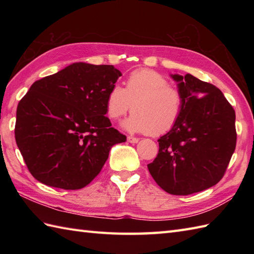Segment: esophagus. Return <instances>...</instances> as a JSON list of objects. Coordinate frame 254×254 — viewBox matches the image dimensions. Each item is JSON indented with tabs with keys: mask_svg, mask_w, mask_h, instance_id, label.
I'll list each match as a JSON object with an SVG mask.
<instances>
[{
	"mask_svg": "<svg viewBox=\"0 0 254 254\" xmlns=\"http://www.w3.org/2000/svg\"><path fill=\"white\" fill-rule=\"evenodd\" d=\"M127 142L132 143V144H136L138 142L137 137H133V136H127Z\"/></svg>",
	"mask_w": 254,
	"mask_h": 254,
	"instance_id": "esophagus-1",
	"label": "esophagus"
}]
</instances>
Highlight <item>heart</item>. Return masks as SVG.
Returning <instances> with one entry per match:
<instances>
[{
	"label": "heart",
	"mask_w": 254,
	"mask_h": 254,
	"mask_svg": "<svg viewBox=\"0 0 254 254\" xmlns=\"http://www.w3.org/2000/svg\"><path fill=\"white\" fill-rule=\"evenodd\" d=\"M183 96L176 86L153 69L139 68L127 79L126 88L113 85L106 98L107 116L117 120L131 109L133 113L122 122L131 133L160 135L171 130L183 109Z\"/></svg>",
	"instance_id": "heart-1"
}]
</instances>
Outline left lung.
Instances as JSON below:
<instances>
[{"mask_svg": "<svg viewBox=\"0 0 254 254\" xmlns=\"http://www.w3.org/2000/svg\"><path fill=\"white\" fill-rule=\"evenodd\" d=\"M170 77L182 93V113L158 139V155L147 167L163 190L189 195L223 178L236 148V113L216 86L191 74Z\"/></svg>", "mask_w": 254, "mask_h": 254, "instance_id": "obj_1", "label": "left lung"}]
</instances>
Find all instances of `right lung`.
Returning <instances> with one entry per match:
<instances>
[{
  "mask_svg": "<svg viewBox=\"0 0 254 254\" xmlns=\"http://www.w3.org/2000/svg\"><path fill=\"white\" fill-rule=\"evenodd\" d=\"M121 75L113 65L76 62L30 86L17 106L15 138L38 181L82 189L113 145L127 141L106 117L107 95Z\"/></svg>",
  "mask_w": 254,
  "mask_h": 254,
  "instance_id": "obj_1",
  "label": "right lung"
}]
</instances>
